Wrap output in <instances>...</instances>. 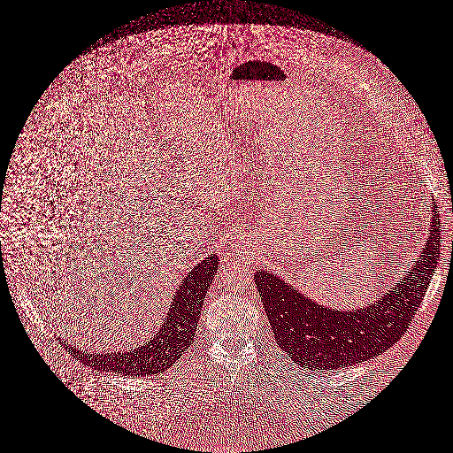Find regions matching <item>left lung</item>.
I'll use <instances>...</instances> for the list:
<instances>
[{
  "mask_svg": "<svg viewBox=\"0 0 453 453\" xmlns=\"http://www.w3.org/2000/svg\"><path fill=\"white\" fill-rule=\"evenodd\" d=\"M435 207H430L426 241L417 265L403 281L395 282L391 291L368 308L333 311L306 299L273 273L257 271L254 282L282 351L299 366L318 372L374 358L396 343L410 326L437 269L440 219Z\"/></svg>",
  "mask_w": 453,
  "mask_h": 453,
  "instance_id": "1",
  "label": "left lung"
}]
</instances>
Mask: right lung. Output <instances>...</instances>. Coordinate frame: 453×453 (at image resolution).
<instances>
[{
    "label": "right lung",
    "mask_w": 453,
    "mask_h": 453,
    "mask_svg": "<svg viewBox=\"0 0 453 453\" xmlns=\"http://www.w3.org/2000/svg\"><path fill=\"white\" fill-rule=\"evenodd\" d=\"M218 256L211 254L201 265L192 267L184 282L175 291L164 325H160V331L154 334L149 343L134 348L132 351L113 355L81 353L75 346L68 348L66 344L68 351L95 370H111L125 376L164 373L173 363L179 361L194 342L203 297L218 273Z\"/></svg>",
    "instance_id": "1"
}]
</instances>
